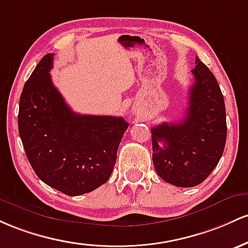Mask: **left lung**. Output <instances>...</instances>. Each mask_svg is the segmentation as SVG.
<instances>
[{"instance_id":"left-lung-1","label":"left lung","mask_w":248,"mask_h":248,"mask_svg":"<svg viewBox=\"0 0 248 248\" xmlns=\"http://www.w3.org/2000/svg\"><path fill=\"white\" fill-rule=\"evenodd\" d=\"M185 118L151 129L152 160L161 179L178 187L204 182L226 144V109L216 77L198 57Z\"/></svg>"}]
</instances>
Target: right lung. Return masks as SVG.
I'll use <instances>...</instances> for the list:
<instances>
[{
  "instance_id": "right-lung-1",
  "label": "right lung",
  "mask_w": 248,
  "mask_h": 248,
  "mask_svg": "<svg viewBox=\"0 0 248 248\" xmlns=\"http://www.w3.org/2000/svg\"><path fill=\"white\" fill-rule=\"evenodd\" d=\"M54 54L46 55L24 84L18 132L30 165L42 182L66 196L105 184L129 124L122 117L79 115L52 84Z\"/></svg>"
}]
</instances>
